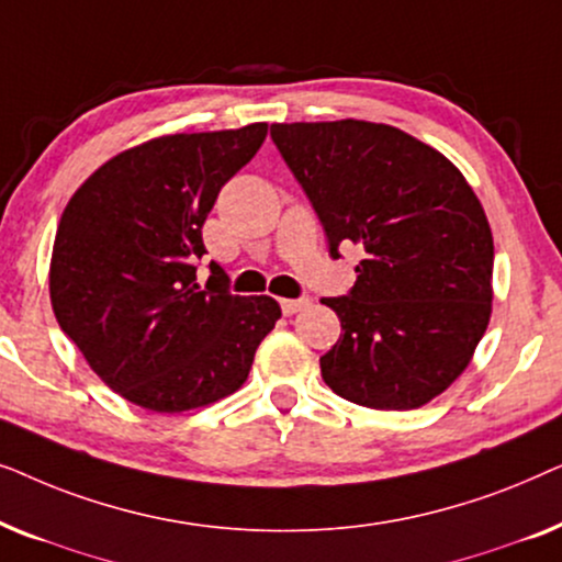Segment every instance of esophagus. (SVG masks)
<instances>
[{
    "label": "esophagus",
    "instance_id": "esophagus-1",
    "mask_svg": "<svg viewBox=\"0 0 562 562\" xmlns=\"http://www.w3.org/2000/svg\"><path fill=\"white\" fill-rule=\"evenodd\" d=\"M304 306H310V299H281V310H283V314H296V312H302Z\"/></svg>",
    "mask_w": 562,
    "mask_h": 562
}]
</instances>
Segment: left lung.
Wrapping results in <instances>:
<instances>
[{"label":"left lung","mask_w":562,"mask_h":562,"mask_svg":"<svg viewBox=\"0 0 562 562\" xmlns=\"http://www.w3.org/2000/svg\"><path fill=\"white\" fill-rule=\"evenodd\" d=\"M271 137L329 240L360 245L350 296L322 299L340 340L319 358L337 396L417 409L471 363L494 302V237L465 176L404 130L366 120L276 122Z\"/></svg>","instance_id":"8db88e82"}]
</instances>
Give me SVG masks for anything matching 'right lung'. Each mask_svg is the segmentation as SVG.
Returning <instances> with one entry per match:
<instances>
[{"mask_svg": "<svg viewBox=\"0 0 562 562\" xmlns=\"http://www.w3.org/2000/svg\"><path fill=\"white\" fill-rule=\"evenodd\" d=\"M266 122L150 137L74 191L53 243L48 286L58 325L122 398L179 414L235 394L281 306L233 296L202 227L220 189L256 156Z\"/></svg>", "mask_w": 562, "mask_h": 562, "instance_id": "right-lung-1", "label": "right lung"}]
</instances>
